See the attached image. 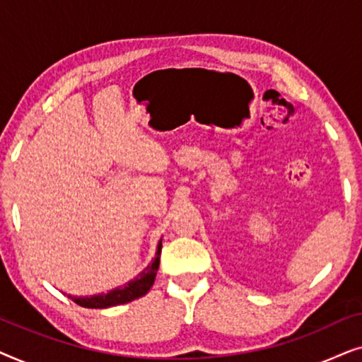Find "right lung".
<instances>
[{
    "mask_svg": "<svg viewBox=\"0 0 362 362\" xmlns=\"http://www.w3.org/2000/svg\"><path fill=\"white\" fill-rule=\"evenodd\" d=\"M160 255H161V240L158 242L155 259L145 270L140 272L135 279H132L128 284L123 286H117L112 288L107 293H98L90 296H72L69 295V298L76 301L77 305L83 306V308H110V306L117 305H125L128 301H133L140 296L146 295L150 288L155 284L156 272L160 269Z\"/></svg>",
    "mask_w": 362,
    "mask_h": 362,
    "instance_id": "add662e5",
    "label": "right lung"
}]
</instances>
